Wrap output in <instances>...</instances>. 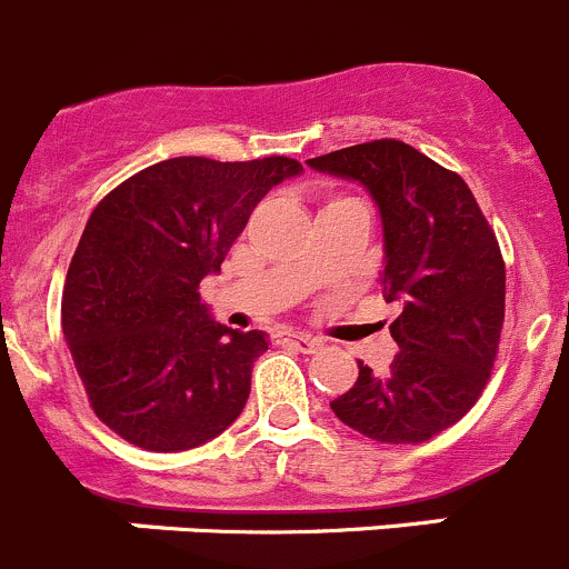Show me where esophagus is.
Instances as JSON below:
<instances>
[{
  "label": "esophagus",
  "instance_id": "esophagus-1",
  "mask_svg": "<svg viewBox=\"0 0 569 569\" xmlns=\"http://www.w3.org/2000/svg\"><path fill=\"white\" fill-rule=\"evenodd\" d=\"M279 343L281 346H293L296 351H305V355H312L318 349V340L307 338V335H279Z\"/></svg>",
  "mask_w": 569,
  "mask_h": 569
}]
</instances>
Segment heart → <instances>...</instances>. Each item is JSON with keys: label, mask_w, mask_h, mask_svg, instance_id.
Returning a JSON list of instances; mask_svg holds the SVG:
<instances>
[{"label": "heart", "mask_w": 569, "mask_h": 569, "mask_svg": "<svg viewBox=\"0 0 569 569\" xmlns=\"http://www.w3.org/2000/svg\"><path fill=\"white\" fill-rule=\"evenodd\" d=\"M335 200H343V198H335Z\"/></svg>", "instance_id": "obj_1"}]
</instances>
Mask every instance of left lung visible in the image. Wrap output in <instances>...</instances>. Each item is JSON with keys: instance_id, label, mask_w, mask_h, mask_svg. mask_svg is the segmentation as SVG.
<instances>
[{"instance_id": "1", "label": "left lung", "mask_w": 569, "mask_h": 569, "mask_svg": "<svg viewBox=\"0 0 569 569\" xmlns=\"http://www.w3.org/2000/svg\"><path fill=\"white\" fill-rule=\"evenodd\" d=\"M312 170L355 178L382 214V296L402 301L388 375L360 362L335 416L380 443H421L472 410L489 382L506 321V262L472 189L399 139L318 156Z\"/></svg>"}]
</instances>
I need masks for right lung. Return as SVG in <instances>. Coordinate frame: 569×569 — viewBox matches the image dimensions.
Masks as SVG:
<instances>
[{
    "instance_id": "obj_1",
    "label": "right lung",
    "mask_w": 569,
    "mask_h": 569,
    "mask_svg": "<svg viewBox=\"0 0 569 569\" xmlns=\"http://www.w3.org/2000/svg\"><path fill=\"white\" fill-rule=\"evenodd\" d=\"M299 170L288 156H178L97 203L69 262L61 318L86 397L108 430L142 450L178 452L242 413L268 340L214 323L198 290L259 200Z\"/></svg>"
}]
</instances>
